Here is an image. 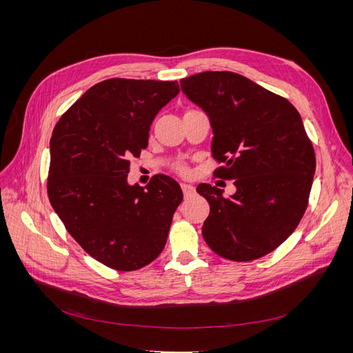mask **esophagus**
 Listing matches in <instances>:
<instances>
[{"label":"esophagus","instance_id":"1","mask_svg":"<svg viewBox=\"0 0 353 353\" xmlns=\"http://www.w3.org/2000/svg\"><path fill=\"white\" fill-rule=\"evenodd\" d=\"M181 188H183V193H184V196H190V194H193V193H194V187L191 185V184L183 183V184H181Z\"/></svg>","mask_w":353,"mask_h":353}]
</instances>
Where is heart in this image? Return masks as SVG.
<instances>
[{
	"instance_id": "heart-1",
	"label": "heart",
	"mask_w": 353,
	"mask_h": 353,
	"mask_svg": "<svg viewBox=\"0 0 353 353\" xmlns=\"http://www.w3.org/2000/svg\"><path fill=\"white\" fill-rule=\"evenodd\" d=\"M181 172H185V169H184V168H181Z\"/></svg>"
}]
</instances>
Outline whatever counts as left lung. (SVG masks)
I'll use <instances>...</instances> for the list:
<instances>
[{
	"label": "left lung",
	"instance_id": "left-lung-1",
	"mask_svg": "<svg viewBox=\"0 0 353 353\" xmlns=\"http://www.w3.org/2000/svg\"><path fill=\"white\" fill-rule=\"evenodd\" d=\"M181 90L210 121L216 175L232 179L230 197L210 184L197 193L210 212L201 234L230 261L268 254L296 230L307 206L315 153L294 105L243 74L201 72L181 79Z\"/></svg>",
	"mask_w": 353,
	"mask_h": 353
}]
</instances>
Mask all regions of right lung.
I'll return each instance as SVG.
<instances>
[{
  "label": "right lung",
  "mask_w": 353,
  "mask_h": 353,
  "mask_svg": "<svg viewBox=\"0 0 353 353\" xmlns=\"http://www.w3.org/2000/svg\"><path fill=\"white\" fill-rule=\"evenodd\" d=\"M179 92L176 81L113 78L95 83L60 117L50 140L48 199L70 236L94 259L134 271L163 250L183 201L175 179L159 174L128 184L132 156L152 122Z\"/></svg>",
  "instance_id": "obj_1"
}]
</instances>
